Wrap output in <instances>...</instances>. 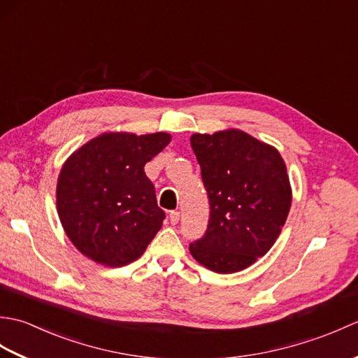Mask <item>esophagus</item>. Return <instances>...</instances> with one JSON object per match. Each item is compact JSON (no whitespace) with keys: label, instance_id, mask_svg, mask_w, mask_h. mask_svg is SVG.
I'll use <instances>...</instances> for the list:
<instances>
[{"label":"esophagus","instance_id":"esophagus-1","mask_svg":"<svg viewBox=\"0 0 358 358\" xmlns=\"http://www.w3.org/2000/svg\"><path fill=\"white\" fill-rule=\"evenodd\" d=\"M169 220H171V224H177L180 222V212L172 210L169 214Z\"/></svg>","mask_w":358,"mask_h":358}]
</instances>
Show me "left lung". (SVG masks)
<instances>
[{
	"label": "left lung",
	"mask_w": 358,
	"mask_h": 358,
	"mask_svg": "<svg viewBox=\"0 0 358 358\" xmlns=\"http://www.w3.org/2000/svg\"><path fill=\"white\" fill-rule=\"evenodd\" d=\"M210 215L201 240L189 250L204 268L234 273L268 254L292 203L285 159L271 144L240 129L194 134Z\"/></svg>",
	"instance_id": "obj_1"
}]
</instances>
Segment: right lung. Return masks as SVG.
<instances>
[{
    "label": "right lung",
    "mask_w": 358,
    "mask_h": 358,
    "mask_svg": "<svg viewBox=\"0 0 358 358\" xmlns=\"http://www.w3.org/2000/svg\"><path fill=\"white\" fill-rule=\"evenodd\" d=\"M171 140L166 132H104L66 159L57 181V210L83 255L121 268L144 254L164 220L144 164Z\"/></svg>",
    "instance_id": "obj_1"
}]
</instances>
